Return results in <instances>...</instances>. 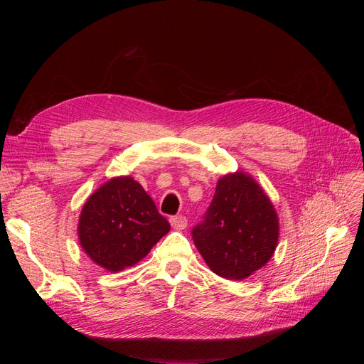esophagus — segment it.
<instances>
[{"label":"esophagus","instance_id":"esophagus-1","mask_svg":"<svg viewBox=\"0 0 364 364\" xmlns=\"http://www.w3.org/2000/svg\"><path fill=\"white\" fill-rule=\"evenodd\" d=\"M170 223L176 230H182L186 228V217L185 215H174L170 218Z\"/></svg>","mask_w":364,"mask_h":364}]
</instances>
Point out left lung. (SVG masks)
Instances as JSON below:
<instances>
[{
    "mask_svg": "<svg viewBox=\"0 0 364 364\" xmlns=\"http://www.w3.org/2000/svg\"><path fill=\"white\" fill-rule=\"evenodd\" d=\"M279 220L267 194L237 171L218 179L214 199L193 240L218 277L241 281L266 266L277 249Z\"/></svg>",
    "mask_w": 364,
    "mask_h": 364,
    "instance_id": "8db88e82",
    "label": "left lung"
}]
</instances>
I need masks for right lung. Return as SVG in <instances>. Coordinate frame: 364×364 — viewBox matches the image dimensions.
<instances>
[{"label": "right lung", "instance_id": "obj_1", "mask_svg": "<svg viewBox=\"0 0 364 364\" xmlns=\"http://www.w3.org/2000/svg\"><path fill=\"white\" fill-rule=\"evenodd\" d=\"M168 230L167 218L130 176L107 181L91 194L77 226L86 255L109 272L134 266Z\"/></svg>", "mask_w": 364, "mask_h": 364}]
</instances>
